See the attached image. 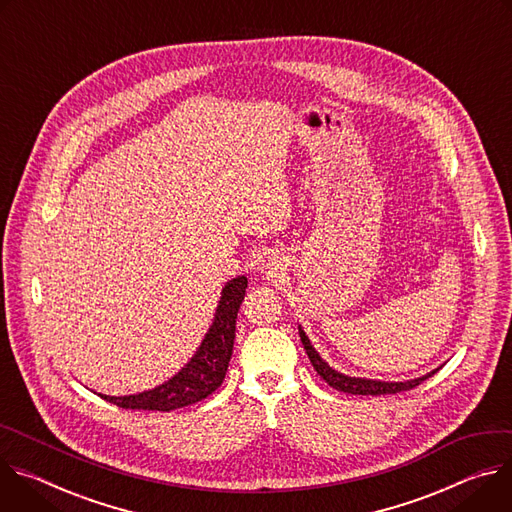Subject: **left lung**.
I'll return each mask as SVG.
<instances>
[{"mask_svg": "<svg viewBox=\"0 0 512 512\" xmlns=\"http://www.w3.org/2000/svg\"><path fill=\"white\" fill-rule=\"evenodd\" d=\"M299 335H301V342H303V348L313 364V368L317 370V374L335 390H342V392H348V394H396V392H403V390H411L415 386H419L423 380H427L429 376H433L437 370H431L429 374L425 376H419V378H413V380H405V382H384V380H374V378H358V376H348V374H342L337 372L335 368H331L319 354L317 350L311 346L307 333L303 331V327L299 325Z\"/></svg>", "mask_w": 512, "mask_h": 512, "instance_id": "left-lung-1", "label": "left lung"}]
</instances>
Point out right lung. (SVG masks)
<instances>
[{
  "label": "right lung",
  "mask_w": 512,
  "mask_h": 512,
  "mask_svg": "<svg viewBox=\"0 0 512 512\" xmlns=\"http://www.w3.org/2000/svg\"><path fill=\"white\" fill-rule=\"evenodd\" d=\"M246 287V276H236L230 282H225L213 323L205 333L201 346L173 378H168L152 390L128 396L99 394L101 399L122 409L138 411H175L207 399L223 382L227 364H230L236 339V319L246 297Z\"/></svg>",
  "instance_id": "obj_1"
}]
</instances>
